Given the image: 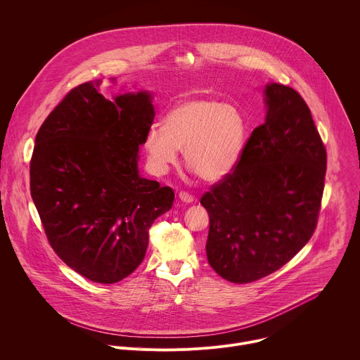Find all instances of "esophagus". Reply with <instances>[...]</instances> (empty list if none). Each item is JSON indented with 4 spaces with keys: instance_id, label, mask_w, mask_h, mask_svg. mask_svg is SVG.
<instances>
[{
    "instance_id": "obj_1",
    "label": "esophagus",
    "mask_w": 360,
    "mask_h": 360,
    "mask_svg": "<svg viewBox=\"0 0 360 360\" xmlns=\"http://www.w3.org/2000/svg\"><path fill=\"white\" fill-rule=\"evenodd\" d=\"M179 199L182 200V202H185V203H191V202H193V196L189 193V192H185V191H181L179 192Z\"/></svg>"
}]
</instances>
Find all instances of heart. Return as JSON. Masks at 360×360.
I'll list each match as a JSON object with an SVG mask.
<instances>
[{"mask_svg": "<svg viewBox=\"0 0 360 360\" xmlns=\"http://www.w3.org/2000/svg\"><path fill=\"white\" fill-rule=\"evenodd\" d=\"M248 124L239 108L210 98L181 102L165 117V127L152 125L145 150L153 172L165 174L185 149V161L205 181H219L242 158Z\"/></svg>", "mask_w": 360, "mask_h": 360, "instance_id": "heart-1", "label": "heart"}]
</instances>
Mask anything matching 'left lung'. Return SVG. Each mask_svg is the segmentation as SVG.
I'll return each instance as SVG.
<instances>
[{
    "mask_svg": "<svg viewBox=\"0 0 360 360\" xmlns=\"http://www.w3.org/2000/svg\"><path fill=\"white\" fill-rule=\"evenodd\" d=\"M266 118L246 141L231 174L200 198L210 214L207 256L233 283L265 278L316 229L326 149L309 107L290 86H265Z\"/></svg>",
    "mask_w": 360,
    "mask_h": 360,
    "instance_id": "8db88e82",
    "label": "left lung"
}]
</instances>
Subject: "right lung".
Listing matches in <instances>:
<instances>
[{
  "label": "right lung",
  "mask_w": 360,
  "mask_h": 360,
  "mask_svg": "<svg viewBox=\"0 0 360 360\" xmlns=\"http://www.w3.org/2000/svg\"><path fill=\"white\" fill-rule=\"evenodd\" d=\"M98 85L72 88L42 122L30 189L60 258L92 282L115 283L143 261L149 228L175 193L138 171V149L155 117L152 95L110 101Z\"/></svg>",
  "instance_id": "1"
}]
</instances>
